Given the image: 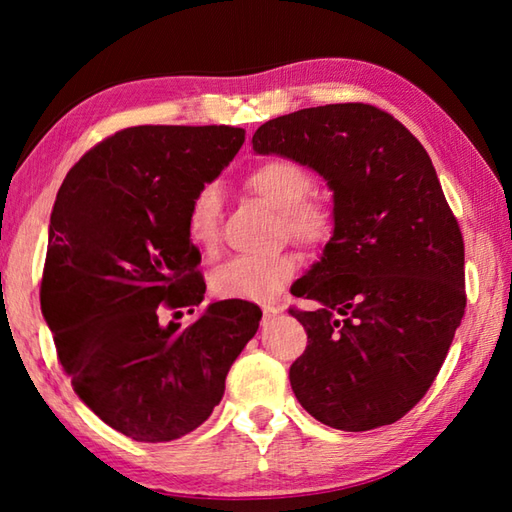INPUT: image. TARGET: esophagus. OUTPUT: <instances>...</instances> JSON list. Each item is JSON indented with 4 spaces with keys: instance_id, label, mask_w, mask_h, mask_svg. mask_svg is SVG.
Masks as SVG:
<instances>
[{
    "instance_id": "34e87169",
    "label": "esophagus",
    "mask_w": 512,
    "mask_h": 512,
    "mask_svg": "<svg viewBox=\"0 0 512 512\" xmlns=\"http://www.w3.org/2000/svg\"><path fill=\"white\" fill-rule=\"evenodd\" d=\"M262 314H264V323L266 321H270V319H275L277 314H279V308H275V306H262Z\"/></svg>"
}]
</instances>
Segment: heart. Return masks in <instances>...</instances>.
Instances as JSON below:
<instances>
[{"mask_svg":"<svg viewBox=\"0 0 512 512\" xmlns=\"http://www.w3.org/2000/svg\"><path fill=\"white\" fill-rule=\"evenodd\" d=\"M248 189L284 213L290 237L306 246H321L330 239L334 220L328 206L308 200L314 180L306 167L288 158H270L246 176ZM222 215V191L217 184H204L193 195L187 211V233L198 248L217 242ZM299 270L292 253L237 255L217 266L209 286L215 297L231 301H270L284 290Z\"/></svg>","mask_w":512,"mask_h":512,"instance_id":"obj_1","label":"heart"}]
</instances>
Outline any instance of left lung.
I'll return each mask as SVG.
<instances>
[{
    "label": "left lung",
    "mask_w": 512,
    "mask_h": 512,
    "mask_svg": "<svg viewBox=\"0 0 512 512\" xmlns=\"http://www.w3.org/2000/svg\"><path fill=\"white\" fill-rule=\"evenodd\" d=\"M259 156L317 171L332 237L292 295L308 347L290 367L301 407L341 431L400 420L427 394L464 317V242L431 158L394 116L365 103L308 107L253 134Z\"/></svg>",
    "instance_id": "8db88e82"
}]
</instances>
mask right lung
<instances>
[{"label":"right lung","instance_id":"right-lung-1","mask_svg":"<svg viewBox=\"0 0 512 512\" xmlns=\"http://www.w3.org/2000/svg\"><path fill=\"white\" fill-rule=\"evenodd\" d=\"M226 125H140L68 171L50 215L41 312L85 405L138 442L187 436L224 396L262 310L209 303L189 328L162 310L204 299L187 211L244 145Z\"/></svg>","mask_w":512,"mask_h":512}]
</instances>
